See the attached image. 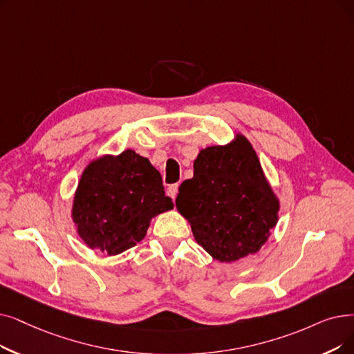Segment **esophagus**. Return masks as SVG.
<instances>
[{
  "label": "esophagus",
  "mask_w": 354,
  "mask_h": 354,
  "mask_svg": "<svg viewBox=\"0 0 354 354\" xmlns=\"http://www.w3.org/2000/svg\"><path fill=\"white\" fill-rule=\"evenodd\" d=\"M166 194L171 196L172 199H175L176 194H178V183H174V185H169L167 189H166Z\"/></svg>",
  "instance_id": "esophagus-1"
}]
</instances>
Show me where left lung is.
Instances as JSON below:
<instances>
[{
	"instance_id": "1",
	"label": "left lung",
	"mask_w": 354,
	"mask_h": 354,
	"mask_svg": "<svg viewBox=\"0 0 354 354\" xmlns=\"http://www.w3.org/2000/svg\"><path fill=\"white\" fill-rule=\"evenodd\" d=\"M176 208L204 250L220 262H236L265 244L279 201L252 145L237 136L232 145L201 150L194 178L179 188Z\"/></svg>"
}]
</instances>
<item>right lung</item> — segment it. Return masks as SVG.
<instances>
[{"label":"right lung","instance_id":"obj_1","mask_svg":"<svg viewBox=\"0 0 354 354\" xmlns=\"http://www.w3.org/2000/svg\"><path fill=\"white\" fill-rule=\"evenodd\" d=\"M160 174L133 150L92 162L82 174L72 217L91 249L118 254L143 240L150 220L172 209Z\"/></svg>","mask_w":354,"mask_h":354}]
</instances>
